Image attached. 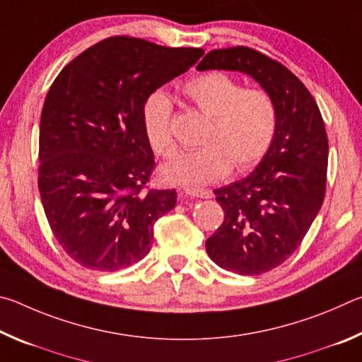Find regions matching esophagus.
I'll use <instances>...</instances> for the list:
<instances>
[{
	"label": "esophagus",
	"mask_w": 362,
	"mask_h": 362,
	"mask_svg": "<svg viewBox=\"0 0 362 362\" xmlns=\"http://www.w3.org/2000/svg\"><path fill=\"white\" fill-rule=\"evenodd\" d=\"M182 194L189 196V198H199V199L211 198V192H207V189H201V188H183Z\"/></svg>",
	"instance_id": "obj_1"
}]
</instances>
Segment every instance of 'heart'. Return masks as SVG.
Masks as SVG:
<instances>
[{
  "label": "heart",
  "mask_w": 362,
  "mask_h": 362,
  "mask_svg": "<svg viewBox=\"0 0 362 362\" xmlns=\"http://www.w3.org/2000/svg\"><path fill=\"white\" fill-rule=\"evenodd\" d=\"M183 94L211 116L199 150L185 153L163 168V177L180 185H209L225 179L235 166L246 173L262 161L278 131V107L260 88H243L223 71H209L183 86ZM146 142L161 158H173L177 144L170 129V102L163 93L151 94L142 108Z\"/></svg>",
  "instance_id": "b5f03b06"
}]
</instances>
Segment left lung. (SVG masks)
<instances>
[{
  "label": "left lung",
  "mask_w": 362,
  "mask_h": 362,
  "mask_svg": "<svg viewBox=\"0 0 362 362\" xmlns=\"http://www.w3.org/2000/svg\"><path fill=\"white\" fill-rule=\"evenodd\" d=\"M196 69L246 73L278 107L276 137L259 166L214 189L225 218L206 241L220 268L247 276L267 273L296 252L322 206L329 144L321 112L292 71L255 49H214Z\"/></svg>",
  "instance_id": "8db88e82"
}]
</instances>
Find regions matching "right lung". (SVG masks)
<instances>
[{
  "instance_id": "add662e5",
  "label": "right lung",
  "mask_w": 362,
  "mask_h": 362,
  "mask_svg": "<svg viewBox=\"0 0 362 362\" xmlns=\"http://www.w3.org/2000/svg\"><path fill=\"white\" fill-rule=\"evenodd\" d=\"M203 54L113 36L54 79L41 112L38 188L54 236L81 267L116 272L150 252L153 225L177 193L145 189L155 158L142 108Z\"/></svg>"
}]
</instances>
